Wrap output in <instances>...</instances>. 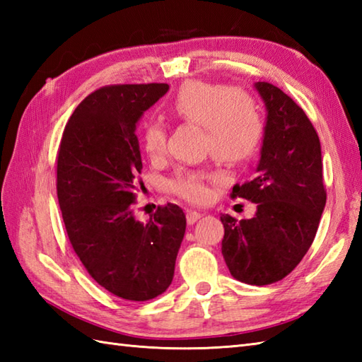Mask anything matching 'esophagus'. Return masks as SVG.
Masks as SVG:
<instances>
[{
	"label": "esophagus",
	"instance_id": "1",
	"mask_svg": "<svg viewBox=\"0 0 362 362\" xmlns=\"http://www.w3.org/2000/svg\"><path fill=\"white\" fill-rule=\"evenodd\" d=\"M204 216L202 213H199V211H188L187 213V221H188V224L191 226V224H194L196 221H199Z\"/></svg>",
	"mask_w": 362,
	"mask_h": 362
}]
</instances>
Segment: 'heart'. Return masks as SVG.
<instances>
[{
    "mask_svg": "<svg viewBox=\"0 0 362 362\" xmlns=\"http://www.w3.org/2000/svg\"><path fill=\"white\" fill-rule=\"evenodd\" d=\"M173 117L205 130V146L214 157L238 163L249 158L263 135V121L252 98L241 90H230L221 83L189 81L175 91L168 104ZM141 146L151 158L166 151V129L158 121H149L141 130ZM216 175L202 171H180L169 187L191 202L209 197L205 180Z\"/></svg>",
    "mask_w": 362,
    "mask_h": 362,
    "instance_id": "heart-1",
    "label": "heart"
}]
</instances>
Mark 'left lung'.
Returning <instances> with one entry per match:
<instances>
[{
	"label": "left lung",
	"instance_id": "obj_1",
	"mask_svg": "<svg viewBox=\"0 0 362 362\" xmlns=\"http://www.w3.org/2000/svg\"><path fill=\"white\" fill-rule=\"evenodd\" d=\"M266 124L255 177L233 197L257 204L238 222L222 214V255L233 279L264 286L292 272L316 236L327 193L319 136L305 112L272 83L255 82Z\"/></svg>",
	"mask_w": 362,
	"mask_h": 362
}]
</instances>
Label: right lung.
<instances>
[{
    "mask_svg": "<svg viewBox=\"0 0 362 362\" xmlns=\"http://www.w3.org/2000/svg\"><path fill=\"white\" fill-rule=\"evenodd\" d=\"M168 90V83L96 90L76 107L59 148L57 197L76 255L96 283L134 302L169 288L187 228L174 204L158 206L148 222L132 206L143 168L135 130Z\"/></svg>",
    "mask_w": 362,
    "mask_h": 362,
    "instance_id": "obj_1",
    "label": "right lung"
}]
</instances>
